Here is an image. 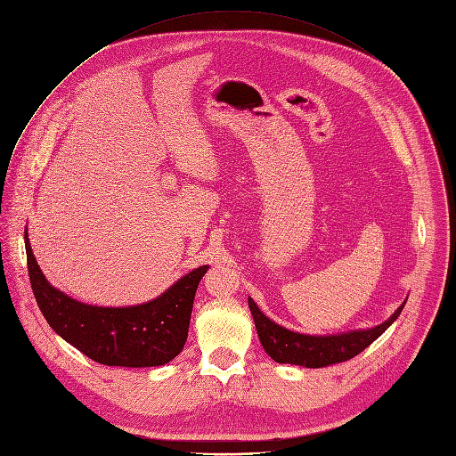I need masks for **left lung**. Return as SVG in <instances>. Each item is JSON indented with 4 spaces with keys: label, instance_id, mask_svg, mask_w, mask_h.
<instances>
[{
    "label": "left lung",
    "instance_id": "8db88e82",
    "mask_svg": "<svg viewBox=\"0 0 456 456\" xmlns=\"http://www.w3.org/2000/svg\"><path fill=\"white\" fill-rule=\"evenodd\" d=\"M249 309L258 330V338L265 353L278 363H293L304 367H325L351 360L365 347H369L387 327L400 316L407 298L402 305L380 325L369 329H354L338 335H304L297 330L278 325L269 316H265L255 300L249 297Z\"/></svg>",
    "mask_w": 456,
    "mask_h": 456
}]
</instances>
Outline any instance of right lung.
Returning <instances> with one entry per match:
<instances>
[{"mask_svg":"<svg viewBox=\"0 0 456 456\" xmlns=\"http://www.w3.org/2000/svg\"><path fill=\"white\" fill-rule=\"evenodd\" d=\"M25 249L39 311L65 342L91 360L119 367H158L182 353L196 289L209 265L192 269L145 304L103 307L74 300L49 283L34 258L27 229Z\"/></svg>","mask_w":456,"mask_h":456,"instance_id":"1","label":"right lung"}]
</instances>
